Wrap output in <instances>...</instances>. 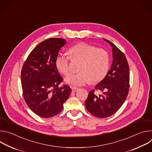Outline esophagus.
Here are the masks:
<instances>
[{"instance_id": "obj_1", "label": "esophagus", "mask_w": 152, "mask_h": 152, "mask_svg": "<svg viewBox=\"0 0 152 152\" xmlns=\"http://www.w3.org/2000/svg\"><path fill=\"white\" fill-rule=\"evenodd\" d=\"M72 92H76L79 89L76 87H74V86H73V87H72Z\"/></svg>"}]
</instances>
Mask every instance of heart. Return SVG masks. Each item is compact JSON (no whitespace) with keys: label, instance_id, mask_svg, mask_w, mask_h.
Listing matches in <instances>:
<instances>
[{"label":"heart","instance_id":"heart-1","mask_svg":"<svg viewBox=\"0 0 152 152\" xmlns=\"http://www.w3.org/2000/svg\"><path fill=\"white\" fill-rule=\"evenodd\" d=\"M72 59L82 61L79 70L80 72L72 75L66 79V82L74 86H83L90 83H97L103 80L109 70L110 59L106 50L96 49L93 45L80 42L69 50ZM69 56L59 55L55 60L58 70L66 76L70 73Z\"/></svg>","mask_w":152,"mask_h":152}]
</instances>
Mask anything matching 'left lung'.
<instances>
[{
  "mask_svg": "<svg viewBox=\"0 0 152 152\" xmlns=\"http://www.w3.org/2000/svg\"><path fill=\"white\" fill-rule=\"evenodd\" d=\"M103 39L112 47L113 64L105 77L95 86L103 94L97 95L93 90L85 100L86 110L98 118L115 114L124 102L129 88V67L124 54L112 42Z\"/></svg>",
  "mask_w": 152,
  "mask_h": 152,
  "instance_id": "8db88e82",
  "label": "left lung"
}]
</instances>
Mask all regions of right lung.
I'll list each match as a JSON object with an SVG mask.
<instances>
[{
	"label": "right lung",
	"instance_id": "obj_1",
	"mask_svg": "<svg viewBox=\"0 0 152 152\" xmlns=\"http://www.w3.org/2000/svg\"><path fill=\"white\" fill-rule=\"evenodd\" d=\"M66 43L62 38L43 41L30 53L21 72V82L26 103L37 115L50 118L58 114L72 89L59 85L63 81L55 65L59 50Z\"/></svg>",
	"mask_w": 152,
	"mask_h": 152
}]
</instances>
